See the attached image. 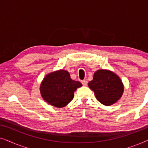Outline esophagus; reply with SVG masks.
Returning a JSON list of instances; mask_svg holds the SVG:
<instances>
[{
    "instance_id": "34e87169",
    "label": "esophagus",
    "mask_w": 148,
    "mask_h": 148,
    "mask_svg": "<svg viewBox=\"0 0 148 148\" xmlns=\"http://www.w3.org/2000/svg\"><path fill=\"white\" fill-rule=\"evenodd\" d=\"M82 83L83 86H86L87 85H88V81L87 80H83Z\"/></svg>"
}]
</instances>
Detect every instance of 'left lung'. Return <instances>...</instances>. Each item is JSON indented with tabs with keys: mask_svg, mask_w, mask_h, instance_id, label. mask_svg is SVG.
<instances>
[{
	"mask_svg": "<svg viewBox=\"0 0 148 148\" xmlns=\"http://www.w3.org/2000/svg\"><path fill=\"white\" fill-rule=\"evenodd\" d=\"M88 86L94 92L96 99L105 106L116 103L122 96L124 86L119 77L109 70L96 71Z\"/></svg>",
	"mask_w": 148,
	"mask_h": 148,
	"instance_id": "obj_1",
	"label": "left lung"
}]
</instances>
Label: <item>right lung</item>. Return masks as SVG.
Wrapping results in <instances>:
<instances>
[{"label":"right lung","instance_id":"right-lung-1","mask_svg":"<svg viewBox=\"0 0 148 148\" xmlns=\"http://www.w3.org/2000/svg\"><path fill=\"white\" fill-rule=\"evenodd\" d=\"M82 86L79 82L71 79L67 71L62 69L46 75L40 90L46 102L56 108H62L73 99L74 92Z\"/></svg>","mask_w":148,"mask_h":148}]
</instances>
